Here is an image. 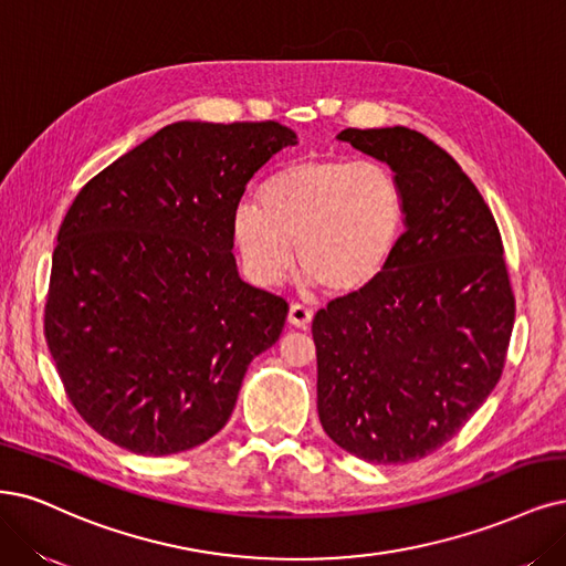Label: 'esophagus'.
<instances>
[{
  "label": "esophagus",
  "instance_id": "1",
  "mask_svg": "<svg viewBox=\"0 0 566 566\" xmlns=\"http://www.w3.org/2000/svg\"><path fill=\"white\" fill-rule=\"evenodd\" d=\"M311 318H314V311H311L308 306L304 304H290V311H287V323L295 325V327H308Z\"/></svg>",
  "mask_w": 566,
  "mask_h": 566
}]
</instances>
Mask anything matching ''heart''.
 Here are the masks:
<instances>
[{
	"label": "heart",
	"instance_id": "obj_1",
	"mask_svg": "<svg viewBox=\"0 0 566 566\" xmlns=\"http://www.w3.org/2000/svg\"><path fill=\"white\" fill-rule=\"evenodd\" d=\"M260 199L231 212V239L260 285L281 283L295 243L306 283L358 292L386 269L405 220L396 172L377 161L302 159L271 175Z\"/></svg>",
	"mask_w": 566,
	"mask_h": 566
}]
</instances>
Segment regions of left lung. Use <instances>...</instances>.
Returning <instances> with one entry per match:
<instances>
[{"label":"left lung","mask_w":566,"mask_h":566,"mask_svg":"<svg viewBox=\"0 0 566 566\" xmlns=\"http://www.w3.org/2000/svg\"><path fill=\"white\" fill-rule=\"evenodd\" d=\"M348 143L396 172L405 231L367 287L321 308L318 417L342 450L369 463L436 452L494 391L515 297L490 206L426 135L346 128Z\"/></svg>","instance_id":"1"}]
</instances>
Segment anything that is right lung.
Segmentation results:
<instances>
[{
    "label": "right lung",
    "mask_w": 566,
    "mask_h": 566,
    "mask_svg": "<svg viewBox=\"0 0 566 566\" xmlns=\"http://www.w3.org/2000/svg\"><path fill=\"white\" fill-rule=\"evenodd\" d=\"M297 133L178 122L76 193L57 231L44 333L65 394L105 440L166 457L229 421L283 297L241 281L231 212Z\"/></svg>",
    "instance_id": "add662e5"
}]
</instances>
